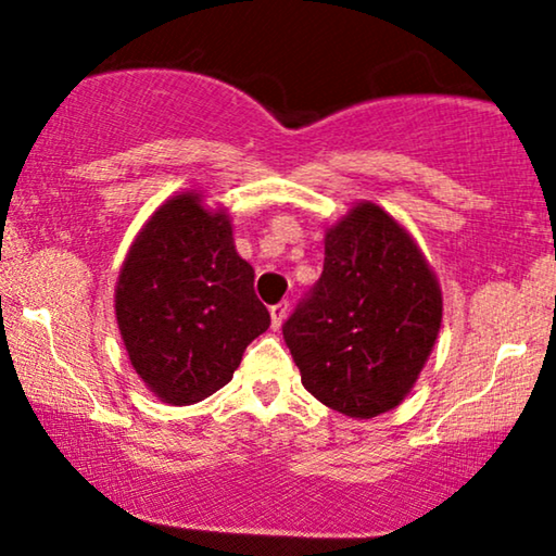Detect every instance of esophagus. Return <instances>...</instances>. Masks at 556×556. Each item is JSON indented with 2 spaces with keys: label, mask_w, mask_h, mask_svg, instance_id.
Listing matches in <instances>:
<instances>
[{
  "label": "esophagus",
  "mask_w": 556,
  "mask_h": 556,
  "mask_svg": "<svg viewBox=\"0 0 556 556\" xmlns=\"http://www.w3.org/2000/svg\"><path fill=\"white\" fill-rule=\"evenodd\" d=\"M286 316H288V303L286 301L276 303V306H270V326H273V329H280V326H283V321H286Z\"/></svg>",
  "instance_id": "obj_1"
}]
</instances>
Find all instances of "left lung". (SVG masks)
Here are the masks:
<instances>
[{
    "label": "left lung",
    "mask_w": 556,
    "mask_h": 556,
    "mask_svg": "<svg viewBox=\"0 0 556 556\" xmlns=\"http://www.w3.org/2000/svg\"><path fill=\"white\" fill-rule=\"evenodd\" d=\"M443 295L405 227L359 202L326 230L324 273L283 324L301 382L369 420L397 407L435 346Z\"/></svg>",
    "instance_id": "1"
}]
</instances>
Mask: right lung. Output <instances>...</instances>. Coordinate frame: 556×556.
I'll return each mask as SVG.
<instances>
[{"label":"right lung","mask_w":556,"mask_h":556,"mask_svg":"<svg viewBox=\"0 0 556 556\" xmlns=\"http://www.w3.org/2000/svg\"><path fill=\"white\" fill-rule=\"evenodd\" d=\"M253 280L230 217L204 207L202 194L181 192L149 217L121 265L116 321L136 375L159 400L194 405L230 382L270 326Z\"/></svg>","instance_id":"obj_1"}]
</instances>
